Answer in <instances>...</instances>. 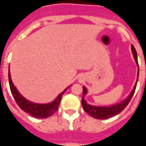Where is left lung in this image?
<instances>
[{
  "label": "left lung",
  "mask_w": 146,
  "mask_h": 146,
  "mask_svg": "<svg viewBox=\"0 0 146 146\" xmlns=\"http://www.w3.org/2000/svg\"><path fill=\"white\" fill-rule=\"evenodd\" d=\"M131 51L135 58V60L136 62V64L138 66V55H137V52L135 50V47L131 44ZM138 73H139V69L138 70V77H137V81L135 83V85L134 86V88L130 93V95L127 97V98L123 100V101L120 102L119 103L113 106H92V105H89L87 103V102L84 99V96L87 95L88 93V90L85 87H83V97H82V106L83 109L84 110L86 113H88L90 116L94 117L95 119H105L110 118L112 116H114L121 113L123 110L125 109V107L128 105V103L131 101V99L133 97V95L135 94V89H136V86H137V82H138Z\"/></svg>",
  "instance_id": "obj_1"
}]
</instances>
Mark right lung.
Instances as JSON below:
<instances>
[{
    "instance_id": "right-lung-1",
    "label": "right lung",
    "mask_w": 146,
    "mask_h": 146,
    "mask_svg": "<svg viewBox=\"0 0 146 146\" xmlns=\"http://www.w3.org/2000/svg\"><path fill=\"white\" fill-rule=\"evenodd\" d=\"M8 80H9V85H10L11 94L21 110H23L26 113H29L31 116L36 117V118H40V119L49 117V116H52L55 112H57V110H58V106L60 104L61 99L62 98V95L67 89L70 88V87L66 88L63 92L58 95V97L54 101L51 102L50 103L38 104V103H34V102H32L26 99L19 92H18V90L15 87L12 83V80H11L10 70L8 71Z\"/></svg>"
}]
</instances>
